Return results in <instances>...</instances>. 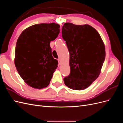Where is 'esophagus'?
<instances>
[{"label": "esophagus", "mask_w": 123, "mask_h": 123, "mask_svg": "<svg viewBox=\"0 0 123 123\" xmlns=\"http://www.w3.org/2000/svg\"><path fill=\"white\" fill-rule=\"evenodd\" d=\"M58 64H59V65H61V59H60V58H58Z\"/></svg>", "instance_id": "obj_1"}]
</instances>
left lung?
Masks as SVG:
<instances>
[{
  "label": "left lung",
  "instance_id": "8db88e82",
  "mask_svg": "<svg viewBox=\"0 0 123 123\" xmlns=\"http://www.w3.org/2000/svg\"><path fill=\"white\" fill-rule=\"evenodd\" d=\"M62 37L70 53V74L64 79L73 90L88 88L99 76L105 59V47L99 33L88 25L64 24Z\"/></svg>",
  "mask_w": 123,
  "mask_h": 123
}]
</instances>
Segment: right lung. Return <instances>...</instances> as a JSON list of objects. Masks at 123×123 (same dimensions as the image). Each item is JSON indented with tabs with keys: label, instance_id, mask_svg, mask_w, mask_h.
<instances>
[{
	"label": "right lung",
	"instance_id": "obj_1",
	"mask_svg": "<svg viewBox=\"0 0 123 123\" xmlns=\"http://www.w3.org/2000/svg\"><path fill=\"white\" fill-rule=\"evenodd\" d=\"M59 27L55 23L34 25L25 30L18 37L15 65L30 86L40 89L49 85L58 65L52 55L50 43L56 38Z\"/></svg>",
	"mask_w": 123,
	"mask_h": 123
}]
</instances>
